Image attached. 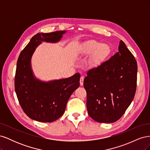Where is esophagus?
<instances>
[{"instance_id": "1", "label": "esophagus", "mask_w": 150, "mask_h": 150, "mask_svg": "<svg viewBox=\"0 0 150 150\" xmlns=\"http://www.w3.org/2000/svg\"><path fill=\"white\" fill-rule=\"evenodd\" d=\"M84 79V77L83 76H82L81 77V78H80V85L81 86H83V85Z\"/></svg>"}]
</instances>
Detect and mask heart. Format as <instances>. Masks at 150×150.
Here are the masks:
<instances>
[{
    "label": "heart",
    "instance_id": "heart-1",
    "mask_svg": "<svg viewBox=\"0 0 150 150\" xmlns=\"http://www.w3.org/2000/svg\"><path fill=\"white\" fill-rule=\"evenodd\" d=\"M111 52V48L110 45L95 40H89L83 42L77 49V53L81 57H88L91 55L89 63L92 66L101 64Z\"/></svg>",
    "mask_w": 150,
    "mask_h": 150
}]
</instances>
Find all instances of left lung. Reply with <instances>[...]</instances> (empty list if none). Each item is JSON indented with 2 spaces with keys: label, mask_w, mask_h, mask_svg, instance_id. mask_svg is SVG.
I'll list each match as a JSON object with an SVG mask.
<instances>
[{
  "label": "left lung",
  "mask_w": 150,
  "mask_h": 150,
  "mask_svg": "<svg viewBox=\"0 0 150 150\" xmlns=\"http://www.w3.org/2000/svg\"><path fill=\"white\" fill-rule=\"evenodd\" d=\"M137 71L134 57L121 40L118 52L89 70L84 79L89 116L105 123L118 120L134 97Z\"/></svg>",
  "instance_id": "obj_1"
}]
</instances>
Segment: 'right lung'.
I'll use <instances>...</instances> for the list:
<instances>
[{
  "mask_svg": "<svg viewBox=\"0 0 150 150\" xmlns=\"http://www.w3.org/2000/svg\"><path fill=\"white\" fill-rule=\"evenodd\" d=\"M66 30L38 33L30 40L18 58L15 76V91L19 104L30 119L51 122L62 116L67 103L79 88L80 74L64 79L43 81L35 76L31 59L36 48L46 42H59Z\"/></svg>",
  "mask_w": 150,
  "mask_h": 150,
  "instance_id": "1",
  "label": "right lung"
}]
</instances>
